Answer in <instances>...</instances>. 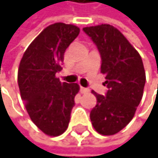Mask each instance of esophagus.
Returning <instances> with one entry per match:
<instances>
[{
  "mask_svg": "<svg viewBox=\"0 0 158 158\" xmlns=\"http://www.w3.org/2000/svg\"><path fill=\"white\" fill-rule=\"evenodd\" d=\"M90 90L88 88H84V87H80V92L82 94H86V93H89Z\"/></svg>",
  "mask_w": 158,
  "mask_h": 158,
  "instance_id": "esophagus-1",
  "label": "esophagus"
}]
</instances>
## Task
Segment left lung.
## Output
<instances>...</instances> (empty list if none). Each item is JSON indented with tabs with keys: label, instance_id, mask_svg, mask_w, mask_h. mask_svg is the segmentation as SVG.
I'll return each instance as SVG.
<instances>
[{
	"label": "left lung",
	"instance_id": "1",
	"mask_svg": "<svg viewBox=\"0 0 158 158\" xmlns=\"http://www.w3.org/2000/svg\"><path fill=\"white\" fill-rule=\"evenodd\" d=\"M83 31L98 48L108 88L105 96L92 91L97 104L90 119L99 134L112 135L129 124L139 105L145 84L143 63L139 52L112 25L84 27Z\"/></svg>",
	"mask_w": 158,
	"mask_h": 158
}]
</instances>
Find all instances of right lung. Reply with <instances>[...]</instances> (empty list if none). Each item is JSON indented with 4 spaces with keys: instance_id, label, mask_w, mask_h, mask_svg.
<instances>
[{
    "instance_id": "obj_1",
    "label": "right lung",
    "mask_w": 158,
    "mask_h": 158,
    "mask_svg": "<svg viewBox=\"0 0 158 158\" xmlns=\"http://www.w3.org/2000/svg\"><path fill=\"white\" fill-rule=\"evenodd\" d=\"M80 32L79 27L53 23L31 43L20 60L18 83L25 108L39 130L57 136L68 127L76 83H61L55 74L61 70L64 52Z\"/></svg>"
}]
</instances>
